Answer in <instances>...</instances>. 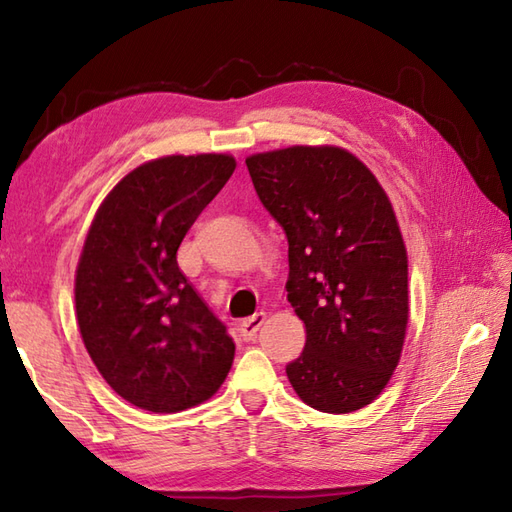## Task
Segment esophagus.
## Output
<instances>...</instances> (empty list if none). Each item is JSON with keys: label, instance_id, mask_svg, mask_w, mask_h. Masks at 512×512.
I'll use <instances>...</instances> for the list:
<instances>
[{"label": "esophagus", "instance_id": "obj_1", "mask_svg": "<svg viewBox=\"0 0 512 512\" xmlns=\"http://www.w3.org/2000/svg\"><path fill=\"white\" fill-rule=\"evenodd\" d=\"M264 321H266V312H255L253 317H248L239 323V336H242L244 341H255L257 330L262 328Z\"/></svg>", "mask_w": 512, "mask_h": 512}]
</instances>
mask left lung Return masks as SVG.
Masks as SVG:
<instances>
[{
    "mask_svg": "<svg viewBox=\"0 0 512 512\" xmlns=\"http://www.w3.org/2000/svg\"><path fill=\"white\" fill-rule=\"evenodd\" d=\"M246 167L288 237V301L306 325L290 385L319 411L361 409L389 383L409 321L407 250L387 193L341 147L266 151Z\"/></svg>",
    "mask_w": 512,
    "mask_h": 512,
    "instance_id": "1",
    "label": "left lung"
}]
</instances>
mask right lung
<instances>
[{"label": "right lung", "mask_w": 512, "mask_h": 512, "mask_svg": "<svg viewBox=\"0 0 512 512\" xmlns=\"http://www.w3.org/2000/svg\"><path fill=\"white\" fill-rule=\"evenodd\" d=\"M226 154L145 162L96 211L76 268L85 350L118 396L154 413L209 400L233 365L226 325L178 268V248L226 180Z\"/></svg>", "instance_id": "right-lung-1"}]
</instances>
